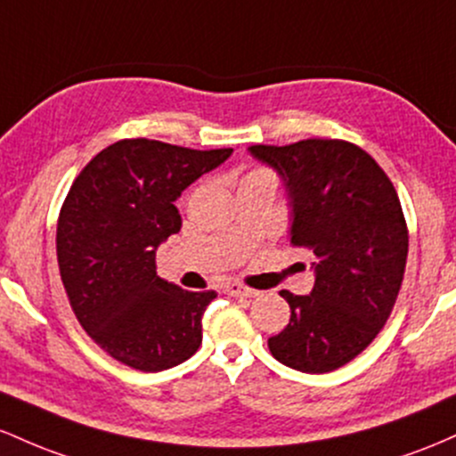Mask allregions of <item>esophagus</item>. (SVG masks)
Here are the masks:
<instances>
[{"label": "esophagus", "mask_w": 456, "mask_h": 456, "mask_svg": "<svg viewBox=\"0 0 456 456\" xmlns=\"http://www.w3.org/2000/svg\"><path fill=\"white\" fill-rule=\"evenodd\" d=\"M226 293L232 295V297H256V295H258V290H252V289H248V286L232 282V284L226 286Z\"/></svg>", "instance_id": "1"}]
</instances>
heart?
<instances>
[{
  "label": "heart",
  "instance_id": "1",
  "mask_svg": "<svg viewBox=\"0 0 456 456\" xmlns=\"http://www.w3.org/2000/svg\"><path fill=\"white\" fill-rule=\"evenodd\" d=\"M245 178H273V174L267 170H254V172H249Z\"/></svg>",
  "mask_w": 456,
  "mask_h": 456
}]
</instances>
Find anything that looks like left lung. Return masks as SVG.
<instances>
[{
  "label": "left lung",
  "instance_id": "left-lung-1",
  "mask_svg": "<svg viewBox=\"0 0 456 456\" xmlns=\"http://www.w3.org/2000/svg\"><path fill=\"white\" fill-rule=\"evenodd\" d=\"M249 152L282 176L293 207L290 243L316 256L312 293H280L290 321L271 336L269 351L295 370H336L377 338L396 304L409 248L396 189L379 163L345 140Z\"/></svg>",
  "mask_w": 456,
  "mask_h": 456
}]
</instances>
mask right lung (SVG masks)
<instances>
[{"instance_id": "1", "label": "right lung", "mask_w": 456, "mask_h": 456, "mask_svg": "<svg viewBox=\"0 0 456 456\" xmlns=\"http://www.w3.org/2000/svg\"><path fill=\"white\" fill-rule=\"evenodd\" d=\"M232 148L191 151L120 140L75 178L58 219V265L70 308L107 355L142 372L189 360L202 345L215 290L191 293L157 275V248L183 219L174 202Z\"/></svg>"}]
</instances>
